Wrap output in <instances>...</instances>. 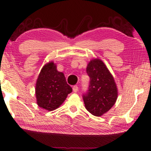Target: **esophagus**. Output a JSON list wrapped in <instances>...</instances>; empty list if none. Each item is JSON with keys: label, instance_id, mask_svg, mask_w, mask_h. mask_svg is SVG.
Masks as SVG:
<instances>
[{"label": "esophagus", "instance_id": "obj_1", "mask_svg": "<svg viewBox=\"0 0 151 151\" xmlns=\"http://www.w3.org/2000/svg\"><path fill=\"white\" fill-rule=\"evenodd\" d=\"M78 87L77 85H74V86L73 87V91L75 93H76L78 92Z\"/></svg>", "mask_w": 151, "mask_h": 151}]
</instances>
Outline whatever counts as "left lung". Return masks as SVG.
Here are the masks:
<instances>
[{"label": "left lung", "instance_id": "8db88e82", "mask_svg": "<svg viewBox=\"0 0 151 151\" xmlns=\"http://www.w3.org/2000/svg\"><path fill=\"white\" fill-rule=\"evenodd\" d=\"M90 78L86 94L83 95L85 108L94 116L109 111L118 98V88L112 74L99 59H93L87 66Z\"/></svg>", "mask_w": 151, "mask_h": 151}]
</instances>
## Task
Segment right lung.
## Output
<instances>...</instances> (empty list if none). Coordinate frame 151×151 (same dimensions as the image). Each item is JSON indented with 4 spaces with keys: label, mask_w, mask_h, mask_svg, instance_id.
Segmentation results:
<instances>
[{
    "label": "right lung",
    "mask_w": 151,
    "mask_h": 151,
    "mask_svg": "<svg viewBox=\"0 0 151 151\" xmlns=\"http://www.w3.org/2000/svg\"><path fill=\"white\" fill-rule=\"evenodd\" d=\"M72 92L64 73L57 70L53 61L42 67L36 84V101L38 106L52 111L59 108Z\"/></svg>",
    "instance_id": "right-lung-1"
}]
</instances>
